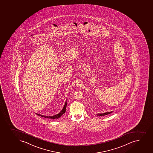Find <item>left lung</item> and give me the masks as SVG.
Segmentation results:
<instances>
[{"mask_svg": "<svg viewBox=\"0 0 153 153\" xmlns=\"http://www.w3.org/2000/svg\"><path fill=\"white\" fill-rule=\"evenodd\" d=\"M113 111H111V112H106V113H103L97 114V116H105V115H108L109 114H111Z\"/></svg>", "mask_w": 153, "mask_h": 153, "instance_id": "1", "label": "left lung"}]
</instances>
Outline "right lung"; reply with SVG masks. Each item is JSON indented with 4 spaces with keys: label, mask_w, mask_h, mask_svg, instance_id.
I'll use <instances>...</instances> for the list:
<instances>
[{
    "label": "right lung",
    "mask_w": 153,
    "mask_h": 153,
    "mask_svg": "<svg viewBox=\"0 0 153 153\" xmlns=\"http://www.w3.org/2000/svg\"><path fill=\"white\" fill-rule=\"evenodd\" d=\"M67 106V101L65 102V105L64 106L63 109H62V110L59 113L56 114V115H54L53 116H44V115H40L39 114L36 113L37 115H38V116H41L42 117H44V118H49V119H58L60 118L61 116H62L63 114L65 113V111H66V108Z\"/></svg>",
    "instance_id": "1"
}]
</instances>
